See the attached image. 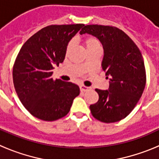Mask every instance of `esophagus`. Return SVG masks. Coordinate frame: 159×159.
<instances>
[{"label":"esophagus","instance_id":"34e87169","mask_svg":"<svg viewBox=\"0 0 159 159\" xmlns=\"http://www.w3.org/2000/svg\"><path fill=\"white\" fill-rule=\"evenodd\" d=\"M80 91L81 92H87V91H88V90L90 89L91 88H89V87H87V86H84V85H81L80 87Z\"/></svg>","mask_w":159,"mask_h":159}]
</instances>
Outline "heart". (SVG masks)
<instances>
[{
    "label": "heart",
    "mask_w": 159,
    "mask_h": 159,
    "mask_svg": "<svg viewBox=\"0 0 159 159\" xmlns=\"http://www.w3.org/2000/svg\"><path fill=\"white\" fill-rule=\"evenodd\" d=\"M83 42H84V45L86 47L87 50H91V49H93L95 48H98V47H101V43L100 41L99 40V39L95 36H84L83 38ZM73 45V43L72 41H70L69 43H67V52L70 51L72 48Z\"/></svg>",
    "instance_id": "1"
}]
</instances>
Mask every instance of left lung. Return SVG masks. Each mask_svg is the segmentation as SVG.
<instances>
[{"mask_svg":"<svg viewBox=\"0 0 159 159\" xmlns=\"http://www.w3.org/2000/svg\"><path fill=\"white\" fill-rule=\"evenodd\" d=\"M96 36L104 49L102 67L109 89H95L96 103L90 106L94 118L110 123L120 121L133 111L146 86L147 75L141 52L123 30L114 26L84 25L80 34Z\"/></svg>","mask_w":159,"mask_h":159,"instance_id":"left-lung-1","label":"left lung"}]
</instances>
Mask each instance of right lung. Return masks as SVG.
<instances>
[{"label":"right lung","instance_id":"right-lung-1","mask_svg":"<svg viewBox=\"0 0 159 159\" xmlns=\"http://www.w3.org/2000/svg\"><path fill=\"white\" fill-rule=\"evenodd\" d=\"M84 24L49 25L25 42L13 64L12 79L19 99L28 111L43 121H55L69 112L80 94L78 85L53 80V66L64 61L68 42Z\"/></svg>","mask_w":159,"mask_h":159}]
</instances>
